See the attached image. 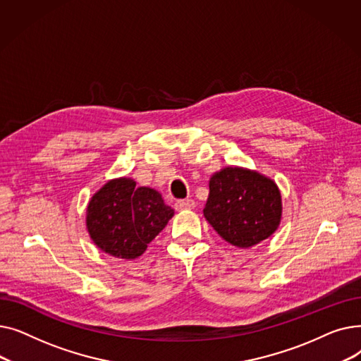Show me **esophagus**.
<instances>
[{"label": "esophagus", "mask_w": 361, "mask_h": 361, "mask_svg": "<svg viewBox=\"0 0 361 361\" xmlns=\"http://www.w3.org/2000/svg\"><path fill=\"white\" fill-rule=\"evenodd\" d=\"M195 200L192 199H180L176 202V209L177 211H184V209H193L195 207Z\"/></svg>", "instance_id": "obj_1"}]
</instances>
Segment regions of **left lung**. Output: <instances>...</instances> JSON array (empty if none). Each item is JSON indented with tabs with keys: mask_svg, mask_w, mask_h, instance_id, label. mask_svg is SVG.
<instances>
[{
	"mask_svg": "<svg viewBox=\"0 0 361 361\" xmlns=\"http://www.w3.org/2000/svg\"><path fill=\"white\" fill-rule=\"evenodd\" d=\"M281 211V195L272 180L230 166L211 178L203 215L225 241L252 247L276 231Z\"/></svg>",
	"mask_w": 361,
	"mask_h": 361,
	"instance_id": "1",
	"label": "left lung"
}]
</instances>
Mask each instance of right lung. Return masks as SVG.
<instances>
[{
  "instance_id": "right-lung-1",
  "label": "right lung",
  "mask_w": 361,
  "mask_h": 361,
  "mask_svg": "<svg viewBox=\"0 0 361 361\" xmlns=\"http://www.w3.org/2000/svg\"><path fill=\"white\" fill-rule=\"evenodd\" d=\"M162 196L136 181L120 178L106 183L87 206V231L105 253L136 259L173 218Z\"/></svg>"
}]
</instances>
